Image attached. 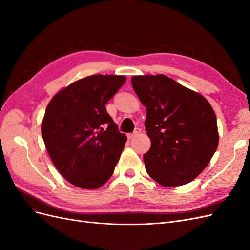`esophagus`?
<instances>
[{
  "label": "esophagus",
  "instance_id": "1",
  "mask_svg": "<svg viewBox=\"0 0 250 250\" xmlns=\"http://www.w3.org/2000/svg\"><path fill=\"white\" fill-rule=\"evenodd\" d=\"M140 132H141V128H135L134 131H133L132 133H128V134H127V138H128V139H132V138H134V137H137V135H138Z\"/></svg>",
  "mask_w": 250,
  "mask_h": 250
}]
</instances>
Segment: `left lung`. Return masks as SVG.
I'll return each mask as SVG.
<instances>
[{
  "mask_svg": "<svg viewBox=\"0 0 250 250\" xmlns=\"http://www.w3.org/2000/svg\"><path fill=\"white\" fill-rule=\"evenodd\" d=\"M131 83L146 107L151 147L143 158L149 176L164 187L190 183L218 147L214 109L200 94L165 75L133 76Z\"/></svg>",
  "mask_w": 250,
  "mask_h": 250,
  "instance_id": "left-lung-1",
  "label": "left lung"
}]
</instances>
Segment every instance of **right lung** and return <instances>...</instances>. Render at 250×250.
<instances>
[{
	"label": "right lung",
	"instance_id": "right-lung-1",
	"mask_svg": "<svg viewBox=\"0 0 250 250\" xmlns=\"http://www.w3.org/2000/svg\"><path fill=\"white\" fill-rule=\"evenodd\" d=\"M125 76L93 75L60 90L48 104L42 135L51 160L70 184L103 186L112 175L127 141L105 105Z\"/></svg>",
	"mask_w": 250,
	"mask_h": 250
}]
</instances>
